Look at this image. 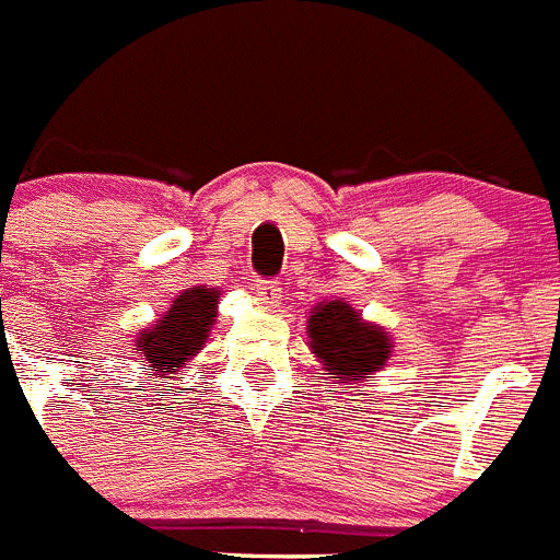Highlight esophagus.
<instances>
[{"label":"esophagus","instance_id":"34e87169","mask_svg":"<svg viewBox=\"0 0 560 560\" xmlns=\"http://www.w3.org/2000/svg\"><path fill=\"white\" fill-rule=\"evenodd\" d=\"M253 291L258 294V300L269 307H275L277 302H280V296H283L280 283H277V280H264V277H260V280H255Z\"/></svg>","mask_w":560,"mask_h":560}]
</instances>
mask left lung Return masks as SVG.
<instances>
[{"label": "left lung", "mask_w": 560, "mask_h": 560, "mask_svg": "<svg viewBox=\"0 0 560 560\" xmlns=\"http://www.w3.org/2000/svg\"><path fill=\"white\" fill-rule=\"evenodd\" d=\"M313 354L329 371V380L351 382L382 369L390 354V340L380 327H371L346 302H324L307 322Z\"/></svg>", "instance_id": "8db88e82"}]
</instances>
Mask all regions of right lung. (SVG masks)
I'll use <instances>...</instances> for the list:
<instances>
[{
    "instance_id": "add662e5",
    "label": "right lung",
    "mask_w": 560,
    "mask_h": 560,
    "mask_svg": "<svg viewBox=\"0 0 560 560\" xmlns=\"http://www.w3.org/2000/svg\"><path fill=\"white\" fill-rule=\"evenodd\" d=\"M217 300L220 291L195 285L173 302L167 316L156 327L140 335L137 351L145 363H151L148 371L156 369V374H175L180 365H186V360L209 338L211 324L217 322Z\"/></svg>"
}]
</instances>
